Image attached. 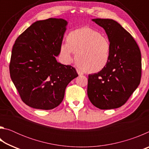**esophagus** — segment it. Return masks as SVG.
<instances>
[{"label":"esophagus","instance_id":"obj_1","mask_svg":"<svg viewBox=\"0 0 149 149\" xmlns=\"http://www.w3.org/2000/svg\"><path fill=\"white\" fill-rule=\"evenodd\" d=\"M76 71H77V74H78V75H81L84 74V73H83V72H82L80 70H79V69H77Z\"/></svg>","mask_w":149,"mask_h":149}]
</instances>
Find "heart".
I'll list each match as a JSON object with an SVG mask.
<instances>
[{
    "label": "heart",
    "instance_id": "1",
    "mask_svg": "<svg viewBox=\"0 0 149 149\" xmlns=\"http://www.w3.org/2000/svg\"><path fill=\"white\" fill-rule=\"evenodd\" d=\"M67 42L60 47V54L66 63L72 62L76 54L77 64L88 73L101 71L109 62L112 47L105 35L89 27L69 33Z\"/></svg>",
    "mask_w": 149,
    "mask_h": 149
}]
</instances>
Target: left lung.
I'll list each match as a JSON object with an SVG mask.
<instances>
[{"label": "left lung", "instance_id": "left-lung-1", "mask_svg": "<svg viewBox=\"0 0 149 149\" xmlns=\"http://www.w3.org/2000/svg\"><path fill=\"white\" fill-rule=\"evenodd\" d=\"M93 21L105 30L112 50L104 68L89 75L88 97L100 109L119 108L127 102L140 84V49L132 35L117 22L100 18Z\"/></svg>", "mask_w": 149, "mask_h": 149}]
</instances>
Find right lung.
I'll list each match as a JSON object with an SVG mask.
<instances>
[{
	"label": "right lung",
	"instance_id": "right-lung-1",
	"mask_svg": "<svg viewBox=\"0 0 149 149\" xmlns=\"http://www.w3.org/2000/svg\"><path fill=\"white\" fill-rule=\"evenodd\" d=\"M67 22L49 18L33 24L16 39L12 47L10 74L20 98L30 107L51 110L62 102L67 85L78 76L70 65L56 57Z\"/></svg>",
	"mask_w": 149,
	"mask_h": 149
}]
</instances>
